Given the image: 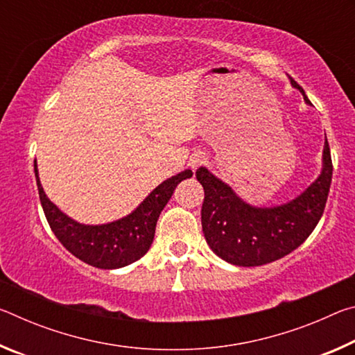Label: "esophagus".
<instances>
[{
  "label": "esophagus",
  "instance_id": "34e87169",
  "mask_svg": "<svg viewBox=\"0 0 355 355\" xmlns=\"http://www.w3.org/2000/svg\"><path fill=\"white\" fill-rule=\"evenodd\" d=\"M205 163H207V158H205V155H203V153H194V155H191L189 166H191L192 171H196L197 167H200L202 164H205Z\"/></svg>",
  "mask_w": 355,
  "mask_h": 355
}]
</instances>
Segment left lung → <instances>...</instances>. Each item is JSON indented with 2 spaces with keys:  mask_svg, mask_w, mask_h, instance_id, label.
Here are the masks:
<instances>
[{
  "mask_svg": "<svg viewBox=\"0 0 355 355\" xmlns=\"http://www.w3.org/2000/svg\"><path fill=\"white\" fill-rule=\"evenodd\" d=\"M299 89L311 105L304 89ZM332 158L326 139L322 150V169L307 189L293 200L274 207H255L244 202L230 186L199 167L196 177L205 191L202 205V230L216 255L236 266H261L279 260L297 249L315 230L326 207Z\"/></svg>",
  "mask_w": 355,
  "mask_h": 355,
  "instance_id": "1",
  "label": "left lung"
}]
</instances>
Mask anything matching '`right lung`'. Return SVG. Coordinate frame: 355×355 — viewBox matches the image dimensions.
<instances>
[{"mask_svg":"<svg viewBox=\"0 0 355 355\" xmlns=\"http://www.w3.org/2000/svg\"><path fill=\"white\" fill-rule=\"evenodd\" d=\"M34 172L42 208L53 233L71 255L100 269L128 266L146 255L153 243L156 222L177 184L192 177L189 169L180 172L156 186L130 214L107 224L87 225L71 219L48 199L35 161Z\"/></svg>","mask_w":355,"mask_h":355,"instance_id":"obj_1","label":"right lung"}]
</instances>
